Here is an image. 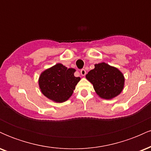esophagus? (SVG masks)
Masks as SVG:
<instances>
[{
	"instance_id": "esophagus-1",
	"label": "esophagus",
	"mask_w": 151,
	"mask_h": 151,
	"mask_svg": "<svg viewBox=\"0 0 151 151\" xmlns=\"http://www.w3.org/2000/svg\"><path fill=\"white\" fill-rule=\"evenodd\" d=\"M80 73H81V74L82 76H84L86 74V70H84V69H81V70H80Z\"/></svg>"
}]
</instances>
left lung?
Masks as SVG:
<instances>
[{
  "instance_id": "1",
  "label": "left lung",
  "mask_w": 151,
  "mask_h": 151,
  "mask_svg": "<svg viewBox=\"0 0 151 151\" xmlns=\"http://www.w3.org/2000/svg\"><path fill=\"white\" fill-rule=\"evenodd\" d=\"M95 68L88 72L86 79L93 84L95 91L105 99L118 96L123 90L124 77L116 67L102 62L95 65Z\"/></svg>"
}]
</instances>
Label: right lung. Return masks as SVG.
<instances>
[{
  "instance_id": "right-lung-1",
  "label": "right lung",
  "mask_w": 151,
  "mask_h": 151,
  "mask_svg": "<svg viewBox=\"0 0 151 151\" xmlns=\"http://www.w3.org/2000/svg\"><path fill=\"white\" fill-rule=\"evenodd\" d=\"M75 70L57 64L41 74L39 85L46 97L56 102H64L72 96L75 86L80 80L74 77Z\"/></svg>"
}]
</instances>
